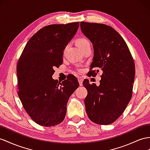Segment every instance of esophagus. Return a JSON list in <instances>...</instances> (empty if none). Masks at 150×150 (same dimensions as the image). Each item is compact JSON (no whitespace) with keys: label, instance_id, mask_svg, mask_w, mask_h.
Returning a JSON list of instances; mask_svg holds the SVG:
<instances>
[{"label":"esophagus","instance_id":"34e87169","mask_svg":"<svg viewBox=\"0 0 150 150\" xmlns=\"http://www.w3.org/2000/svg\"><path fill=\"white\" fill-rule=\"evenodd\" d=\"M78 80L80 84V86H82V82H83V79L81 77V76H79L78 77Z\"/></svg>","mask_w":150,"mask_h":150}]
</instances>
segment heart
<instances>
[{
	"label": "heart",
	"instance_id": "1",
	"mask_svg": "<svg viewBox=\"0 0 150 150\" xmlns=\"http://www.w3.org/2000/svg\"><path fill=\"white\" fill-rule=\"evenodd\" d=\"M89 43V41L88 40L87 38L84 37L79 38L76 40V44L80 49H82L84 46H86L87 44Z\"/></svg>",
	"mask_w": 150,
	"mask_h": 150
}]
</instances>
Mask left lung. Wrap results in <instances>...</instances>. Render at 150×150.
Returning <instances> with one entry per match:
<instances>
[{
	"label": "left lung",
	"mask_w": 150,
	"mask_h": 150,
	"mask_svg": "<svg viewBox=\"0 0 150 150\" xmlns=\"http://www.w3.org/2000/svg\"><path fill=\"white\" fill-rule=\"evenodd\" d=\"M82 33L92 42L93 61L90 75L95 76L100 69L103 74L99 86L83 82L87 90L84 99L90 120L99 125L112 124L121 116L132 98L135 64L124 38L111 26L82 21Z\"/></svg>",
	"instance_id": "1"
}]
</instances>
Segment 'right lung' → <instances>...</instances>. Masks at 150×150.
I'll use <instances>...</instances> for the list:
<instances>
[{
  "label": "right lung",
  "mask_w": 150,
  "mask_h": 150,
  "mask_svg": "<svg viewBox=\"0 0 150 150\" xmlns=\"http://www.w3.org/2000/svg\"><path fill=\"white\" fill-rule=\"evenodd\" d=\"M79 26V22L44 26L30 38L18 59V94L26 113L40 125L61 124L69 98L79 86L73 75L62 83L52 78Z\"/></svg>",
  "instance_id": "right-lung-1"
}]
</instances>
